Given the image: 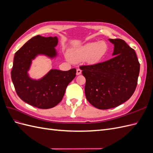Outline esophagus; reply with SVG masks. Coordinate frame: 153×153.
I'll use <instances>...</instances> for the list:
<instances>
[{"mask_svg": "<svg viewBox=\"0 0 153 153\" xmlns=\"http://www.w3.org/2000/svg\"><path fill=\"white\" fill-rule=\"evenodd\" d=\"M81 73H82V70H81L80 69H76V75H80Z\"/></svg>", "mask_w": 153, "mask_h": 153, "instance_id": "esophagus-1", "label": "esophagus"}]
</instances>
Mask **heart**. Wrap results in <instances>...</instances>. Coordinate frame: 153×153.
I'll use <instances>...</instances> for the list:
<instances>
[{
    "label": "heart",
    "mask_w": 153,
    "mask_h": 153,
    "mask_svg": "<svg viewBox=\"0 0 153 153\" xmlns=\"http://www.w3.org/2000/svg\"><path fill=\"white\" fill-rule=\"evenodd\" d=\"M108 45L104 41L89 42L80 47L71 49L68 52V57L73 62H79L85 60L89 64L98 63L106 54Z\"/></svg>",
    "instance_id": "heart-1"
}]
</instances>
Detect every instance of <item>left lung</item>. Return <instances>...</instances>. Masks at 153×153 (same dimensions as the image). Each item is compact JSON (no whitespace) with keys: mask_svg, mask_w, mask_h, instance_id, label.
Masks as SVG:
<instances>
[{"mask_svg":"<svg viewBox=\"0 0 153 153\" xmlns=\"http://www.w3.org/2000/svg\"><path fill=\"white\" fill-rule=\"evenodd\" d=\"M114 57L90 66H82L85 79V94L94 107L106 110L126 102L135 91L140 63L133 48L121 39H108Z\"/></svg>","mask_w":153,"mask_h":153,"instance_id":"left-lung-1","label":"left lung"}]
</instances>
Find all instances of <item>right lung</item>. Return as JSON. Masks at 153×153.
<instances>
[{
	"label": "right lung",
	"mask_w": 153,
	"mask_h": 153,
	"mask_svg": "<svg viewBox=\"0 0 153 153\" xmlns=\"http://www.w3.org/2000/svg\"><path fill=\"white\" fill-rule=\"evenodd\" d=\"M55 37L38 35L29 39L15 53L11 72V79L18 96L26 103L36 108L48 109L61 102L67 86L76 76L75 68L68 71L51 69L39 80L28 74L32 60L43 55L50 59L57 57Z\"/></svg>",
	"instance_id": "add662e5"
}]
</instances>
